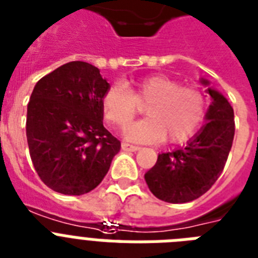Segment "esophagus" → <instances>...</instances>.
I'll use <instances>...</instances> for the list:
<instances>
[{
    "label": "esophagus",
    "instance_id": "esophagus-1",
    "mask_svg": "<svg viewBox=\"0 0 258 258\" xmlns=\"http://www.w3.org/2000/svg\"><path fill=\"white\" fill-rule=\"evenodd\" d=\"M122 149L123 151H130V152H136L139 149V147L128 144V143H122Z\"/></svg>",
    "mask_w": 258,
    "mask_h": 258
}]
</instances>
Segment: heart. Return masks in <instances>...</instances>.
I'll return each instance as SVG.
<instances>
[{
	"mask_svg": "<svg viewBox=\"0 0 258 258\" xmlns=\"http://www.w3.org/2000/svg\"><path fill=\"white\" fill-rule=\"evenodd\" d=\"M148 118L127 125L123 136L135 143H179L196 133L206 115V99L196 88H186L166 76H149L128 89L115 84L102 99L106 119L125 125L135 118L139 105Z\"/></svg>",
	"mask_w": 258,
	"mask_h": 258,
	"instance_id": "b5f03b06",
	"label": "heart"
}]
</instances>
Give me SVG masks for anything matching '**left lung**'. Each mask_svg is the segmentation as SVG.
<instances>
[{"instance_id":"obj_1","label":"left lung","mask_w":258,"mask_h":258,"mask_svg":"<svg viewBox=\"0 0 258 258\" xmlns=\"http://www.w3.org/2000/svg\"><path fill=\"white\" fill-rule=\"evenodd\" d=\"M211 98L206 123L182 148L160 153L144 174L156 198L169 203H186L203 196L219 178L235 135L233 109L228 99L201 79Z\"/></svg>"}]
</instances>
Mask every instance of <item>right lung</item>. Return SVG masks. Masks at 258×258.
Listing matches in <instances>:
<instances>
[{
  "label": "right lung",
  "mask_w": 258,
  "mask_h": 258,
  "mask_svg": "<svg viewBox=\"0 0 258 258\" xmlns=\"http://www.w3.org/2000/svg\"><path fill=\"white\" fill-rule=\"evenodd\" d=\"M110 84L97 67L71 61L36 82L26 136L38 176L53 191L82 196L107 174L120 142L103 127Z\"/></svg>",
  "instance_id": "obj_1"
}]
</instances>
